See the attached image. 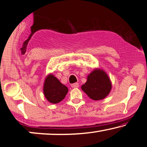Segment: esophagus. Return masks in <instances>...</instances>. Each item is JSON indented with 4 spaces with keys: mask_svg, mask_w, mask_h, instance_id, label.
<instances>
[{
    "mask_svg": "<svg viewBox=\"0 0 147 147\" xmlns=\"http://www.w3.org/2000/svg\"><path fill=\"white\" fill-rule=\"evenodd\" d=\"M71 86H72V88H78V86H79V85H78V83H74V84H71Z\"/></svg>",
    "mask_w": 147,
    "mask_h": 147,
    "instance_id": "esophagus-1",
    "label": "esophagus"
}]
</instances>
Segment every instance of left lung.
<instances>
[{"label":"left lung","instance_id":"1","mask_svg":"<svg viewBox=\"0 0 147 147\" xmlns=\"http://www.w3.org/2000/svg\"><path fill=\"white\" fill-rule=\"evenodd\" d=\"M81 88L92 100H102L110 93L112 83L104 70L95 69L87 76V80Z\"/></svg>","mask_w":147,"mask_h":147}]
</instances>
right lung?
<instances>
[{
	"label": "right lung",
	"instance_id": "obj_1",
	"mask_svg": "<svg viewBox=\"0 0 147 147\" xmlns=\"http://www.w3.org/2000/svg\"><path fill=\"white\" fill-rule=\"evenodd\" d=\"M69 89L53 74H49L45 79L43 93L49 102L57 104L63 100Z\"/></svg>",
	"mask_w": 147,
	"mask_h": 147
}]
</instances>
